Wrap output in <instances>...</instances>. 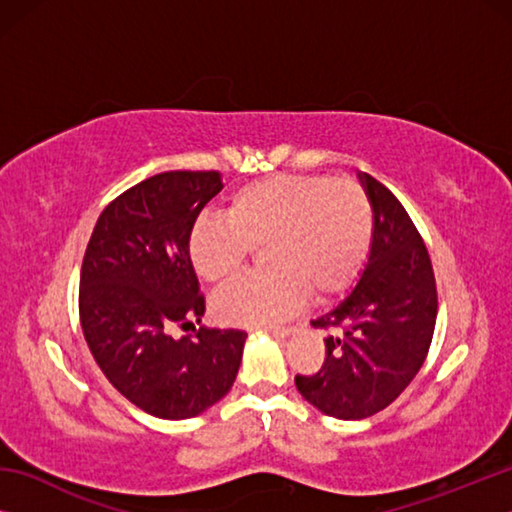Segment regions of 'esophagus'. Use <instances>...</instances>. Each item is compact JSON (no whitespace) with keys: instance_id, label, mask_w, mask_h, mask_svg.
Segmentation results:
<instances>
[{"instance_id":"34e87169","label":"esophagus","mask_w":512,"mask_h":512,"mask_svg":"<svg viewBox=\"0 0 512 512\" xmlns=\"http://www.w3.org/2000/svg\"><path fill=\"white\" fill-rule=\"evenodd\" d=\"M268 332H271L273 336H289L293 332V327H268Z\"/></svg>"}]
</instances>
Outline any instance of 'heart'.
<instances>
[{"mask_svg": "<svg viewBox=\"0 0 512 512\" xmlns=\"http://www.w3.org/2000/svg\"><path fill=\"white\" fill-rule=\"evenodd\" d=\"M223 216L196 221L187 253L203 282L223 287L264 248L266 271L214 298V318L232 327L271 325L307 291L318 302L348 291L372 241L368 194L352 178L268 176L237 189Z\"/></svg>", "mask_w": 512, "mask_h": 512, "instance_id": "obj_1", "label": "heart"}]
</instances>
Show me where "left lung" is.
Returning a JSON list of instances; mask_svg holds the SVG:
<instances>
[{
	"label": "left lung",
	"instance_id": "left-lung-1",
	"mask_svg": "<svg viewBox=\"0 0 512 512\" xmlns=\"http://www.w3.org/2000/svg\"><path fill=\"white\" fill-rule=\"evenodd\" d=\"M372 207V241L357 287L311 325L327 329L325 363L296 375L320 413L363 420L395 402L418 375L438 314L427 246L393 192L359 173Z\"/></svg>",
	"mask_w": 512,
	"mask_h": 512
}]
</instances>
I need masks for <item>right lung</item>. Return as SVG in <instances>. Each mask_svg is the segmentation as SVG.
Here are the masks:
<instances>
[{"instance_id": "obj_1", "label": "right lung", "mask_w": 512, "mask_h": 512, "mask_svg": "<svg viewBox=\"0 0 512 512\" xmlns=\"http://www.w3.org/2000/svg\"><path fill=\"white\" fill-rule=\"evenodd\" d=\"M221 189L219 171L146 178L101 212L83 257L79 311L92 357L128 402L162 420L210 409L241 366V329L169 334L205 314L187 241Z\"/></svg>"}]
</instances>
